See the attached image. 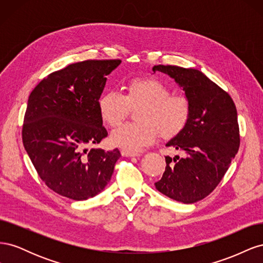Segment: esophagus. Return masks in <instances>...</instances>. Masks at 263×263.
Here are the masks:
<instances>
[{"label":"esophagus","mask_w":263,"mask_h":263,"mask_svg":"<svg viewBox=\"0 0 263 263\" xmlns=\"http://www.w3.org/2000/svg\"><path fill=\"white\" fill-rule=\"evenodd\" d=\"M121 154L123 157H139L140 154L138 153H133V151H127V150H122Z\"/></svg>","instance_id":"1"}]
</instances>
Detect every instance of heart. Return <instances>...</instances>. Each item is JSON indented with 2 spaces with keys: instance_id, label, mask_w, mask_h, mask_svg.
Wrapping results in <instances>:
<instances>
[{
  "instance_id": "obj_1",
  "label": "heart",
  "mask_w": 263,
  "mask_h": 263,
  "mask_svg": "<svg viewBox=\"0 0 263 263\" xmlns=\"http://www.w3.org/2000/svg\"><path fill=\"white\" fill-rule=\"evenodd\" d=\"M138 107L137 123L124 124L110 135L112 144L127 151H138L157 139L178 135L190 118V101L171 91L156 78H134L126 83L125 94L117 91L103 93L98 101L99 114L110 127L121 124L130 107Z\"/></svg>"
}]
</instances>
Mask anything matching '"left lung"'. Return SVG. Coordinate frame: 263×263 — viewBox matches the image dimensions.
Wrapping results in <instances>:
<instances>
[{
  "mask_svg": "<svg viewBox=\"0 0 263 263\" xmlns=\"http://www.w3.org/2000/svg\"><path fill=\"white\" fill-rule=\"evenodd\" d=\"M153 71L174 79L191 105L187 124L165 144L184 156H166L165 171L155 185L174 201L195 203L213 192L238 153L240 138L235 103L196 69L159 65Z\"/></svg>",
  "mask_w": 263,
  "mask_h": 263,
  "instance_id": "left-lung-1",
  "label": "left lung"
}]
</instances>
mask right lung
I'll return each mask as SVG.
<instances>
[{"instance_id": "right-lung-1", "label": "right lung", "mask_w": 263, "mask_h": 263, "mask_svg": "<svg viewBox=\"0 0 263 263\" xmlns=\"http://www.w3.org/2000/svg\"><path fill=\"white\" fill-rule=\"evenodd\" d=\"M121 60H85L43 79L31 91L23 144L38 176L53 192L74 201L101 193L121 153L86 146L107 136L98 101Z\"/></svg>"}]
</instances>
